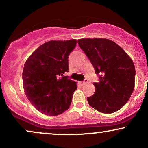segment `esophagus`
Wrapping results in <instances>:
<instances>
[{"mask_svg":"<svg viewBox=\"0 0 148 148\" xmlns=\"http://www.w3.org/2000/svg\"><path fill=\"white\" fill-rule=\"evenodd\" d=\"M87 82H88V79H85L84 81H81V82H80V84H81V85H84L85 84H86V83H87Z\"/></svg>","mask_w":148,"mask_h":148,"instance_id":"obj_1","label":"esophagus"}]
</instances>
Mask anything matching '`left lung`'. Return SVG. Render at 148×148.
<instances>
[{"label": "left lung", "mask_w": 148, "mask_h": 148, "mask_svg": "<svg viewBox=\"0 0 148 148\" xmlns=\"http://www.w3.org/2000/svg\"><path fill=\"white\" fill-rule=\"evenodd\" d=\"M78 44L99 78L93 83L95 92L87 98L90 106L103 113L120 110L134 90L133 61L120 46L107 39H81Z\"/></svg>", "instance_id": "left-lung-1"}]
</instances>
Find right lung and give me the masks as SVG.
Here are the masks:
<instances>
[{
	"mask_svg": "<svg viewBox=\"0 0 148 148\" xmlns=\"http://www.w3.org/2000/svg\"><path fill=\"white\" fill-rule=\"evenodd\" d=\"M76 40L50 41L38 47L24 64L23 85L27 98L43 114L55 116L70 106L76 82L64 76Z\"/></svg>",
	"mask_w": 148,
	"mask_h": 148,
	"instance_id": "right-lung-1",
	"label": "right lung"
}]
</instances>
